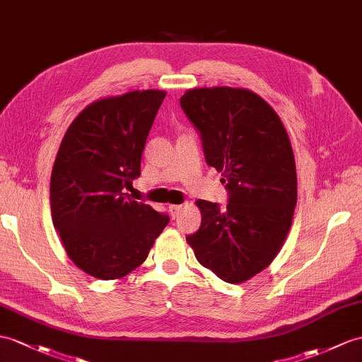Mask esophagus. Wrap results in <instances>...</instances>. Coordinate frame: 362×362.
Wrapping results in <instances>:
<instances>
[{
	"label": "esophagus",
	"mask_w": 362,
	"mask_h": 362,
	"mask_svg": "<svg viewBox=\"0 0 362 362\" xmlns=\"http://www.w3.org/2000/svg\"><path fill=\"white\" fill-rule=\"evenodd\" d=\"M181 210H182V206H180V204H169V211H170L172 218L178 216L181 214Z\"/></svg>",
	"instance_id": "esophagus-1"
}]
</instances>
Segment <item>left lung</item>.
Returning <instances> with one entry per match:
<instances>
[{"label": "left lung", "instance_id": "obj_1", "mask_svg": "<svg viewBox=\"0 0 362 362\" xmlns=\"http://www.w3.org/2000/svg\"><path fill=\"white\" fill-rule=\"evenodd\" d=\"M180 103L230 195L226 209L197 201L201 226L187 243L218 278L244 283L270 266L292 226L298 182L290 138L272 105L249 89L199 87Z\"/></svg>", "mask_w": 362, "mask_h": 362}]
</instances>
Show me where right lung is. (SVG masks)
<instances>
[{"label": "right lung", "instance_id": "right-lung-1", "mask_svg": "<svg viewBox=\"0 0 362 362\" xmlns=\"http://www.w3.org/2000/svg\"><path fill=\"white\" fill-rule=\"evenodd\" d=\"M165 92L134 90L96 100L72 121L50 176L52 221L69 258L87 275L119 279L141 266L169 223L124 189Z\"/></svg>", "mask_w": 362, "mask_h": 362}]
</instances>
